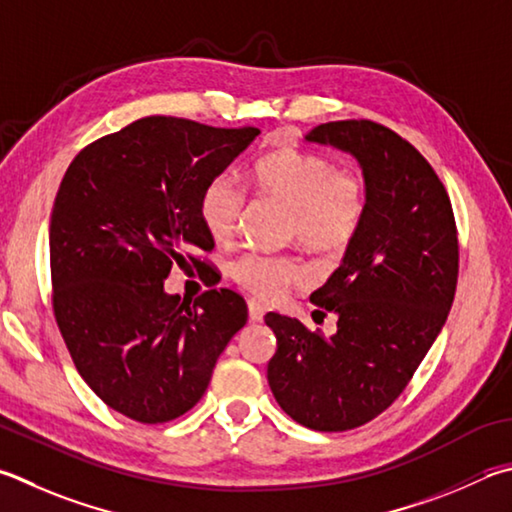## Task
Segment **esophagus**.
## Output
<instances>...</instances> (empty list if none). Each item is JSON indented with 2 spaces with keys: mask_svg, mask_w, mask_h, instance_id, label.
Segmentation results:
<instances>
[{
  "mask_svg": "<svg viewBox=\"0 0 512 512\" xmlns=\"http://www.w3.org/2000/svg\"><path fill=\"white\" fill-rule=\"evenodd\" d=\"M264 306L257 300H248V318L250 322H262L264 320Z\"/></svg>",
  "mask_w": 512,
  "mask_h": 512,
  "instance_id": "34e87169",
  "label": "esophagus"
}]
</instances>
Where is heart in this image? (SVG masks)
<instances>
[{"mask_svg":"<svg viewBox=\"0 0 512 512\" xmlns=\"http://www.w3.org/2000/svg\"><path fill=\"white\" fill-rule=\"evenodd\" d=\"M259 197L286 208V237L322 255L347 250L367 219L369 190L362 174L336 167L327 156L282 147L250 170ZM246 194L228 174L208 181L199 199V217L212 241L228 244L239 228ZM230 275L253 295L277 297L304 280V266L293 255L244 253L232 259Z\"/></svg>","mask_w":512,"mask_h":512,"instance_id":"heart-1","label":"heart"}]
</instances>
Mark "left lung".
I'll use <instances>...</instances> for the list:
<instances>
[{"label":"left lung","instance_id":"8db88e82","mask_svg":"<svg viewBox=\"0 0 512 512\" xmlns=\"http://www.w3.org/2000/svg\"><path fill=\"white\" fill-rule=\"evenodd\" d=\"M306 141L356 156L369 208L338 271L311 295L315 313L336 315L338 331L327 338L266 313L277 338L268 385L293 421L345 432L403 394L448 320L459 277L457 224L432 165L389 127L336 120L311 129Z\"/></svg>","mask_w":512,"mask_h":512}]
</instances>
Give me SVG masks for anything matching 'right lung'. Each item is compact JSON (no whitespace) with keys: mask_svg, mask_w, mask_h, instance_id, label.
I'll return each mask as SVG.
<instances>
[{"mask_svg":"<svg viewBox=\"0 0 512 512\" xmlns=\"http://www.w3.org/2000/svg\"><path fill=\"white\" fill-rule=\"evenodd\" d=\"M257 134L147 116L87 145L55 194V322L78 374L132 421L167 423L192 410L248 320L230 288L188 302L163 282L172 266L210 268L199 257L215 248L199 217L201 192Z\"/></svg>","mask_w":512,"mask_h":512,"instance_id":"obj_1","label":"right lung"}]
</instances>
